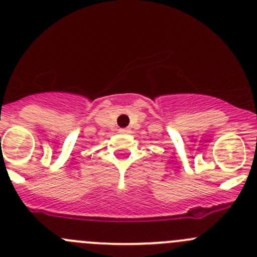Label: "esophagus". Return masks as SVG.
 Segmentation results:
<instances>
[{
    "label": "esophagus",
    "mask_w": 257,
    "mask_h": 257,
    "mask_svg": "<svg viewBox=\"0 0 257 257\" xmlns=\"http://www.w3.org/2000/svg\"><path fill=\"white\" fill-rule=\"evenodd\" d=\"M118 132H120V134H130V130L128 128H120L118 130Z\"/></svg>",
    "instance_id": "34e87169"
}]
</instances>
